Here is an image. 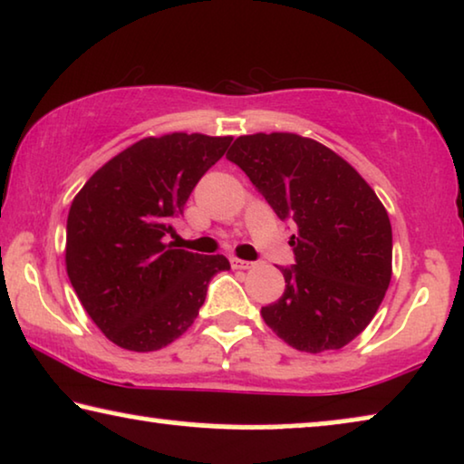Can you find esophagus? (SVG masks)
<instances>
[{
    "label": "esophagus",
    "mask_w": 464,
    "mask_h": 464,
    "mask_svg": "<svg viewBox=\"0 0 464 464\" xmlns=\"http://www.w3.org/2000/svg\"><path fill=\"white\" fill-rule=\"evenodd\" d=\"M232 266H234V268H238V270L256 268V264H253V262H245V259H238V257H232Z\"/></svg>",
    "instance_id": "obj_1"
}]
</instances>
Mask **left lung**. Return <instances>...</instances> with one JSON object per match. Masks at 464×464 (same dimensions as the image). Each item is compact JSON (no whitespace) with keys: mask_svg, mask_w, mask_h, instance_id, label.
Wrapping results in <instances>:
<instances>
[{"mask_svg":"<svg viewBox=\"0 0 464 464\" xmlns=\"http://www.w3.org/2000/svg\"><path fill=\"white\" fill-rule=\"evenodd\" d=\"M238 164L281 219L295 264L281 268L285 291L262 316L304 353L338 351L376 314L392 275L389 213L363 177L325 145L294 132H256L232 143Z\"/></svg>","mask_w":464,"mask_h":464,"instance_id":"obj_1","label":"left lung"}]
</instances>
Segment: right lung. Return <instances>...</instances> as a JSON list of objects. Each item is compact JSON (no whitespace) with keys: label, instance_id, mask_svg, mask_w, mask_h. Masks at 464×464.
Wrapping results in <instances>:
<instances>
[{"label":"right lung","instance_id":"obj_1","mask_svg":"<svg viewBox=\"0 0 464 464\" xmlns=\"http://www.w3.org/2000/svg\"><path fill=\"white\" fill-rule=\"evenodd\" d=\"M232 137H145L84 183L67 218V275L113 344L160 351L192 325L224 256L173 249L164 237Z\"/></svg>","mask_w":464,"mask_h":464}]
</instances>
